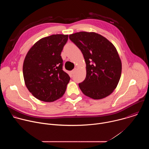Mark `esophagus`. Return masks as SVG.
I'll list each match as a JSON object with an SVG mask.
<instances>
[{
	"mask_svg": "<svg viewBox=\"0 0 149 149\" xmlns=\"http://www.w3.org/2000/svg\"><path fill=\"white\" fill-rule=\"evenodd\" d=\"M76 70H77V68H74L73 70H72V71H71V74H74Z\"/></svg>",
	"mask_w": 149,
	"mask_h": 149,
	"instance_id": "34e87169",
	"label": "esophagus"
}]
</instances>
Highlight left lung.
<instances>
[{
  "label": "left lung",
  "mask_w": 149,
  "mask_h": 149,
  "mask_svg": "<svg viewBox=\"0 0 149 149\" xmlns=\"http://www.w3.org/2000/svg\"><path fill=\"white\" fill-rule=\"evenodd\" d=\"M69 38L81 51L86 63V79L79 84L83 94L94 100L110 95L117 86L122 69L114 45L95 32H77Z\"/></svg>",
  "instance_id": "obj_1"
}]
</instances>
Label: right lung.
Returning a JSON list of instances; mask_svg holds the SVG:
<instances>
[{
	"label": "right lung",
	"instance_id": "1",
	"mask_svg": "<svg viewBox=\"0 0 149 149\" xmlns=\"http://www.w3.org/2000/svg\"><path fill=\"white\" fill-rule=\"evenodd\" d=\"M68 35L56 34L39 39L28 52L23 74L29 91L37 99L53 102L65 93L70 77L62 70L61 54Z\"/></svg>",
	"mask_w": 149,
	"mask_h": 149
}]
</instances>
